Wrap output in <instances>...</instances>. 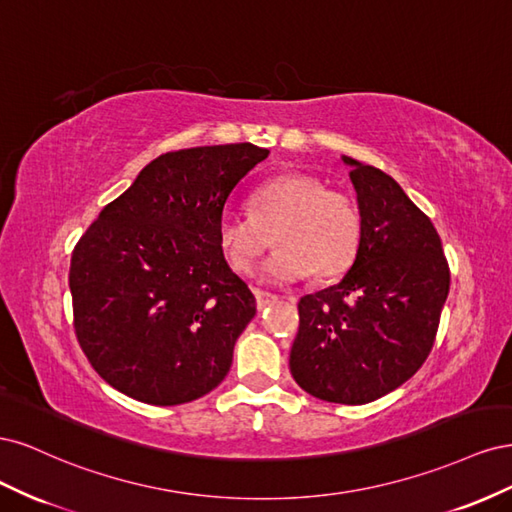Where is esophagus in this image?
<instances>
[{
    "label": "esophagus",
    "mask_w": 512,
    "mask_h": 512,
    "mask_svg": "<svg viewBox=\"0 0 512 512\" xmlns=\"http://www.w3.org/2000/svg\"><path fill=\"white\" fill-rule=\"evenodd\" d=\"M254 294H256V305H258V309H265V307H269L271 303L277 301V294L267 292V290H258V288H256Z\"/></svg>",
    "instance_id": "1"
}]
</instances>
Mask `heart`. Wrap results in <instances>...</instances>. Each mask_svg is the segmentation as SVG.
I'll return each mask as SVG.
<instances>
[{
  "label": "heart",
  "mask_w": 512,
  "mask_h": 512,
  "mask_svg": "<svg viewBox=\"0 0 512 512\" xmlns=\"http://www.w3.org/2000/svg\"><path fill=\"white\" fill-rule=\"evenodd\" d=\"M277 250L262 267L269 282H297L307 273L327 282L344 275L359 254L361 213L344 192L320 179L286 173L250 194V215L222 213L215 239L228 267L247 275L267 247Z\"/></svg>",
  "instance_id": "1"
}]
</instances>
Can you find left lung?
<instances>
[{
  "instance_id": "left-lung-1",
  "label": "left lung",
  "mask_w": 512,
  "mask_h": 512,
  "mask_svg": "<svg viewBox=\"0 0 512 512\" xmlns=\"http://www.w3.org/2000/svg\"><path fill=\"white\" fill-rule=\"evenodd\" d=\"M361 245L342 282L299 301L290 374L303 391L361 406L410 380L433 348L451 286L431 220L380 168L342 156Z\"/></svg>"
}]
</instances>
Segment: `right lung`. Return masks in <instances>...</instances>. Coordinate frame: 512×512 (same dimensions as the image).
<instances>
[{
    "instance_id": "obj_1",
    "label": "right lung",
    "mask_w": 512,
    "mask_h": 512,
    "mask_svg": "<svg viewBox=\"0 0 512 512\" xmlns=\"http://www.w3.org/2000/svg\"><path fill=\"white\" fill-rule=\"evenodd\" d=\"M267 156L252 143L168 151L76 243V339L113 389L179 406L226 378L256 299L215 230L230 192Z\"/></svg>"
}]
</instances>
